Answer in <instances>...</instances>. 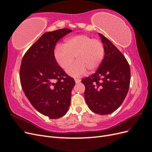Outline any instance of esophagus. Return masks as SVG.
<instances>
[{
  "instance_id": "34e87169",
  "label": "esophagus",
  "mask_w": 152,
  "mask_h": 152,
  "mask_svg": "<svg viewBox=\"0 0 152 152\" xmlns=\"http://www.w3.org/2000/svg\"><path fill=\"white\" fill-rule=\"evenodd\" d=\"M75 81L76 83H79V82H80L81 81V80L79 79H75Z\"/></svg>"
}]
</instances>
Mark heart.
<instances>
[{"instance_id":"1","label":"heart","mask_w":152,"mask_h":152,"mask_svg":"<svg viewBox=\"0 0 152 152\" xmlns=\"http://www.w3.org/2000/svg\"><path fill=\"white\" fill-rule=\"evenodd\" d=\"M54 58L58 65L67 70L69 75L79 77L89 70L93 72L102 63L104 54L103 44L98 39L82 34L68 39L63 45H58L54 49Z\"/></svg>"}]
</instances>
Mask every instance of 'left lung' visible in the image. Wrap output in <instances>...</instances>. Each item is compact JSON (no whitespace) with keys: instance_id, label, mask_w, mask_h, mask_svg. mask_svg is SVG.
Listing matches in <instances>:
<instances>
[{"instance_id":"obj_1","label":"left lung","mask_w":152,"mask_h":152,"mask_svg":"<svg viewBox=\"0 0 152 152\" xmlns=\"http://www.w3.org/2000/svg\"><path fill=\"white\" fill-rule=\"evenodd\" d=\"M104 49V56L96 72L82 80L84 98L91 111L110 114L120 107L129 88L131 70L123 54L112 42L99 34Z\"/></svg>"}]
</instances>
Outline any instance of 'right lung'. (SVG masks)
Segmentation results:
<instances>
[{
    "label": "right lung",
    "instance_id": "1",
    "mask_svg": "<svg viewBox=\"0 0 152 152\" xmlns=\"http://www.w3.org/2000/svg\"><path fill=\"white\" fill-rule=\"evenodd\" d=\"M72 31L62 28L44 33L22 58L20 78L23 91L39 112L52 119L66 114L75 84L58 65L54 54L56 43Z\"/></svg>",
    "mask_w": 152,
    "mask_h": 152
}]
</instances>
